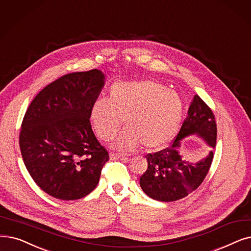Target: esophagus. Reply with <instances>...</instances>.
Listing matches in <instances>:
<instances>
[{
	"instance_id": "obj_1",
	"label": "esophagus",
	"mask_w": 251,
	"mask_h": 251,
	"mask_svg": "<svg viewBox=\"0 0 251 251\" xmlns=\"http://www.w3.org/2000/svg\"><path fill=\"white\" fill-rule=\"evenodd\" d=\"M111 159H127V156L124 154H120V152H111L110 154Z\"/></svg>"
}]
</instances>
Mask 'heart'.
Segmentation results:
<instances>
[{
  "label": "heart",
  "mask_w": 251,
  "mask_h": 251,
  "mask_svg": "<svg viewBox=\"0 0 251 251\" xmlns=\"http://www.w3.org/2000/svg\"><path fill=\"white\" fill-rule=\"evenodd\" d=\"M182 112L180 97L165 85L151 80L118 82L111 87L106 100L94 101L90 121L99 137L110 140L123 119L126 128L115 140L114 148L133 151L143 145L155 151L176 134Z\"/></svg>",
  "instance_id": "obj_1"
}]
</instances>
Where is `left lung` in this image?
<instances>
[{"label":"left lung","mask_w":251,"mask_h":251,"mask_svg":"<svg viewBox=\"0 0 251 251\" xmlns=\"http://www.w3.org/2000/svg\"><path fill=\"white\" fill-rule=\"evenodd\" d=\"M215 118L200 96L195 95L178 134L170 147L148 154V169L140 176V188L150 198L172 202L187 197L197 189L208 173L213 151L202 160L192 163L180 154V140L190 135H198L214 149L216 144Z\"/></svg>","instance_id":"8db88e82"}]
</instances>
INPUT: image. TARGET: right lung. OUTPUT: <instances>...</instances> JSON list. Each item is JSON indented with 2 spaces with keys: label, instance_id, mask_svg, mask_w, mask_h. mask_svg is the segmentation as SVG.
<instances>
[{
  "label": "right lung",
  "instance_id": "right-lung-1",
  "mask_svg": "<svg viewBox=\"0 0 251 251\" xmlns=\"http://www.w3.org/2000/svg\"><path fill=\"white\" fill-rule=\"evenodd\" d=\"M104 80L95 69L64 75L42 89L25 112L21 155L31 178L54 198L78 200L90 194L108 161L90 123Z\"/></svg>",
  "mask_w": 251,
  "mask_h": 251
}]
</instances>
